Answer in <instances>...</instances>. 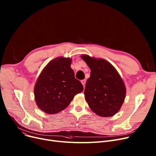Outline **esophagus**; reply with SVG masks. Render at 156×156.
Wrapping results in <instances>:
<instances>
[{
  "instance_id": "1",
  "label": "esophagus",
  "mask_w": 156,
  "mask_h": 156,
  "mask_svg": "<svg viewBox=\"0 0 156 156\" xmlns=\"http://www.w3.org/2000/svg\"><path fill=\"white\" fill-rule=\"evenodd\" d=\"M81 83H82V85H83V87H85V83H86V80H82L81 81Z\"/></svg>"
}]
</instances>
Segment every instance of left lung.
Returning <instances> with one entry per match:
<instances>
[{
  "label": "left lung",
  "instance_id": "8db88e82",
  "mask_svg": "<svg viewBox=\"0 0 156 156\" xmlns=\"http://www.w3.org/2000/svg\"><path fill=\"white\" fill-rule=\"evenodd\" d=\"M91 70L84 91L90 108L102 117H111L120 109L125 99L126 88L119 73L107 61L82 55Z\"/></svg>",
  "mask_w": 156,
  "mask_h": 156
}]
</instances>
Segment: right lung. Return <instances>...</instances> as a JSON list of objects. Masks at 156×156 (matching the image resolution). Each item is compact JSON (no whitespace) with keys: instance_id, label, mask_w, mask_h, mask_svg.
<instances>
[{"instance_id":"1","label":"right lung","mask_w":156,"mask_h":156,"mask_svg":"<svg viewBox=\"0 0 156 156\" xmlns=\"http://www.w3.org/2000/svg\"><path fill=\"white\" fill-rule=\"evenodd\" d=\"M71 59L58 58L49 62L37 81L34 95L38 107L54 114L66 108L76 94L83 90L71 68Z\"/></svg>"}]
</instances>
